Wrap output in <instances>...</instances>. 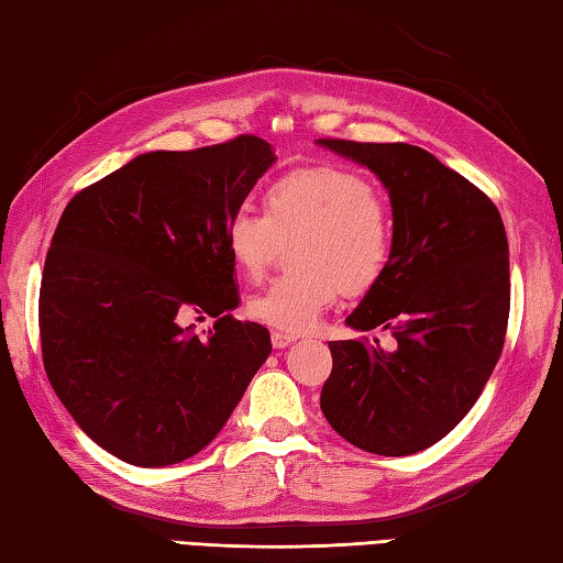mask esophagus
<instances>
[{
  "mask_svg": "<svg viewBox=\"0 0 563 563\" xmlns=\"http://www.w3.org/2000/svg\"><path fill=\"white\" fill-rule=\"evenodd\" d=\"M271 341H273V349H288L290 343H295L297 339L295 336H290V333H283V331H273L271 333Z\"/></svg>",
  "mask_w": 563,
  "mask_h": 563,
  "instance_id": "esophagus-1",
  "label": "esophagus"
}]
</instances>
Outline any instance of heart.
<instances>
[{"instance_id":"obj_1","label":"heart","mask_w":563,"mask_h":563,"mask_svg":"<svg viewBox=\"0 0 563 563\" xmlns=\"http://www.w3.org/2000/svg\"><path fill=\"white\" fill-rule=\"evenodd\" d=\"M263 210L236 208L224 224L232 266L258 280L280 242H292L295 271L249 300V314L280 331L302 333L345 292H367L387 273L394 220L377 186L341 166H309L266 188Z\"/></svg>"}]
</instances>
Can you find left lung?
<instances>
[{"label":"left lung","mask_w":563,"mask_h":563,"mask_svg":"<svg viewBox=\"0 0 563 563\" xmlns=\"http://www.w3.org/2000/svg\"><path fill=\"white\" fill-rule=\"evenodd\" d=\"M319 145L373 169L394 214L389 268L345 319L357 331H389L394 343L331 341L321 411L365 452H421L470 413L504 351L506 227L482 188L421 147L339 137Z\"/></svg>","instance_id":"1"}]
</instances>
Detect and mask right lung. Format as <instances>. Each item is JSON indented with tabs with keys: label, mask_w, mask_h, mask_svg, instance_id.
<instances>
[{
	"label": "right lung",
	"mask_w": 563,
	"mask_h": 563,
	"mask_svg": "<svg viewBox=\"0 0 563 563\" xmlns=\"http://www.w3.org/2000/svg\"><path fill=\"white\" fill-rule=\"evenodd\" d=\"M236 135L140 154L67 202L47 249L38 327L45 375L97 445L137 466L188 460L220 433L271 333L239 321L227 218L273 164ZM218 316L190 334V316Z\"/></svg>",
	"instance_id": "obj_1"
}]
</instances>
